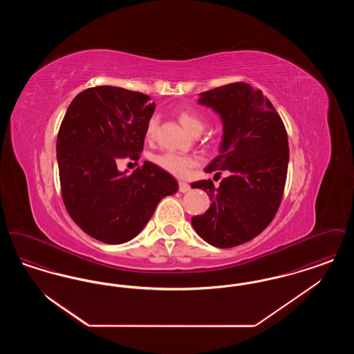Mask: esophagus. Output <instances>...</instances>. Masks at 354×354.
I'll return each instance as SVG.
<instances>
[{"mask_svg":"<svg viewBox=\"0 0 354 354\" xmlns=\"http://www.w3.org/2000/svg\"><path fill=\"white\" fill-rule=\"evenodd\" d=\"M189 189H191V185H188V183H185V182H179V191H180L182 194L188 192Z\"/></svg>","mask_w":354,"mask_h":354,"instance_id":"obj_1","label":"esophagus"}]
</instances>
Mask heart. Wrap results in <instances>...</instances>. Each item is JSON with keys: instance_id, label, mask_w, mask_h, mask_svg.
<instances>
[{"instance_id": "heart-1", "label": "heart", "mask_w": 354, "mask_h": 354, "mask_svg": "<svg viewBox=\"0 0 354 354\" xmlns=\"http://www.w3.org/2000/svg\"><path fill=\"white\" fill-rule=\"evenodd\" d=\"M178 119L179 122L185 126V129L192 133V134H199L202 133L205 122L198 111L192 110H179L178 111ZM158 126V119L156 117H151L147 122L146 127V138L151 140L156 131ZM152 163L156 165L165 171H167L171 175L176 178H185L191 169L196 167L199 165V159L192 155H185V153H179V152L165 151L160 153H156L151 158Z\"/></svg>"}]
</instances>
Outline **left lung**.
<instances>
[{"instance_id":"obj_1","label":"left lung","mask_w":354,"mask_h":354,"mask_svg":"<svg viewBox=\"0 0 354 354\" xmlns=\"http://www.w3.org/2000/svg\"><path fill=\"white\" fill-rule=\"evenodd\" d=\"M199 103L220 114L224 126L220 155L205 172L228 175L218 188L211 179L191 185L211 199V207L191 223L208 244L231 248L261 234L274 218L286 187L288 135L270 100L251 84L204 91Z\"/></svg>"}]
</instances>
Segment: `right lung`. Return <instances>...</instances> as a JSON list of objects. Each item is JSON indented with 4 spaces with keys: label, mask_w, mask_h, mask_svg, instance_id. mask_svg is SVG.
Returning <instances> with one entry per match:
<instances>
[{
    "label": "right lung",
    "mask_w": 354,
    "mask_h": 354,
    "mask_svg": "<svg viewBox=\"0 0 354 354\" xmlns=\"http://www.w3.org/2000/svg\"><path fill=\"white\" fill-rule=\"evenodd\" d=\"M155 102L139 91L95 86L68 107L57 138L62 201L87 235L107 243L131 240L165 196L178 191L167 171L145 162L120 172V159L139 160ZM138 165V163H136Z\"/></svg>",
    "instance_id": "right-lung-1"
}]
</instances>
